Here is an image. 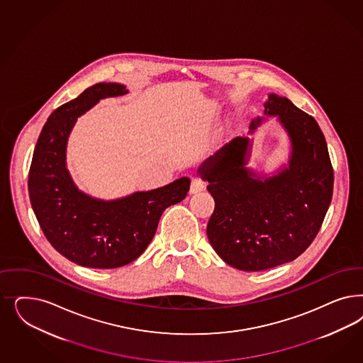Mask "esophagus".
<instances>
[{"label":"esophagus","instance_id":"34e87169","mask_svg":"<svg viewBox=\"0 0 363 363\" xmlns=\"http://www.w3.org/2000/svg\"><path fill=\"white\" fill-rule=\"evenodd\" d=\"M206 187V183H204V180H201L200 177L198 176H195V177H192L191 179V187H189V192L191 194H196V192H200V191H203Z\"/></svg>","mask_w":363,"mask_h":363}]
</instances>
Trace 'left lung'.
Segmentation results:
<instances>
[{
    "label": "left lung",
    "instance_id": "obj_1",
    "mask_svg": "<svg viewBox=\"0 0 363 363\" xmlns=\"http://www.w3.org/2000/svg\"><path fill=\"white\" fill-rule=\"evenodd\" d=\"M264 113L279 116L291 141L289 168L260 180L247 169L248 139L235 138L200 167L215 200L211 246L235 269L262 271L291 262L313 243L333 198L334 171L315 118L269 94ZM262 121L257 117L250 128Z\"/></svg>",
    "mask_w": 363,
    "mask_h": 363
}]
</instances>
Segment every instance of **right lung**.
I'll return each mask as SVG.
<instances>
[{
  "mask_svg": "<svg viewBox=\"0 0 363 363\" xmlns=\"http://www.w3.org/2000/svg\"><path fill=\"white\" fill-rule=\"evenodd\" d=\"M128 92L116 82H99L59 106L41 130L28 177L35 218L61 255L89 269H116L140 257L156 233L164 210L184 199L189 179L123 199H94L73 184L65 148L77 117L100 99Z\"/></svg>",
  "mask_w": 363,
  "mask_h": 363,
  "instance_id": "obj_1",
  "label": "right lung"
}]
</instances>
